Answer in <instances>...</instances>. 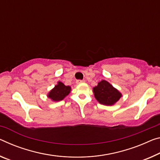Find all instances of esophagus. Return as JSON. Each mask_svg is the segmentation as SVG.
Masks as SVG:
<instances>
[{"label": "esophagus", "mask_w": 160, "mask_h": 160, "mask_svg": "<svg viewBox=\"0 0 160 160\" xmlns=\"http://www.w3.org/2000/svg\"><path fill=\"white\" fill-rule=\"evenodd\" d=\"M85 82V80H78L77 81H76V83H77V84H80V83H82V82Z\"/></svg>", "instance_id": "obj_1"}]
</instances>
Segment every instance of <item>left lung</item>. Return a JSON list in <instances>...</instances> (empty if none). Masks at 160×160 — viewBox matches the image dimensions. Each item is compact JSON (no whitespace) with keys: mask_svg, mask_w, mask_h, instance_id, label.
Masks as SVG:
<instances>
[{"mask_svg":"<svg viewBox=\"0 0 160 160\" xmlns=\"http://www.w3.org/2000/svg\"><path fill=\"white\" fill-rule=\"evenodd\" d=\"M94 96L99 103L111 106L120 100L122 93L105 80H101L98 85L92 88Z\"/></svg>","mask_w":160,"mask_h":160,"instance_id":"obj_1","label":"left lung"}]
</instances>
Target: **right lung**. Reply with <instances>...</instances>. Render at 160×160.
I'll list each match as a JSON object with an SVG mask.
<instances>
[{
    "label": "right lung",
    "instance_id": "right-lung-1",
    "mask_svg": "<svg viewBox=\"0 0 160 160\" xmlns=\"http://www.w3.org/2000/svg\"><path fill=\"white\" fill-rule=\"evenodd\" d=\"M71 91L70 86L65 85L62 82H58V84L48 94V98L53 102H59L69 95Z\"/></svg>",
    "mask_w": 160,
    "mask_h": 160
}]
</instances>
